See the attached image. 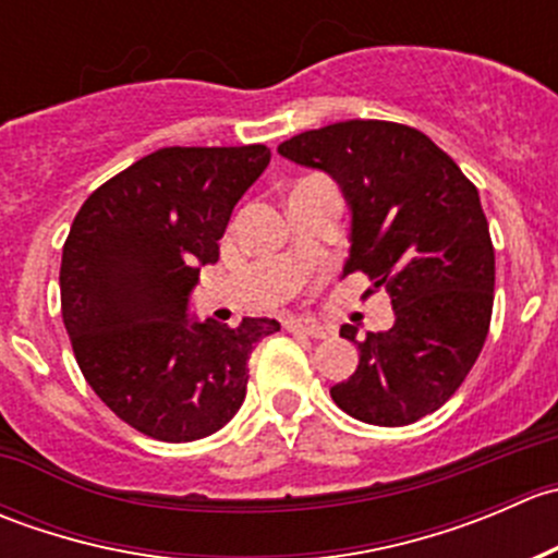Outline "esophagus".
<instances>
[{"mask_svg": "<svg viewBox=\"0 0 558 558\" xmlns=\"http://www.w3.org/2000/svg\"><path fill=\"white\" fill-rule=\"evenodd\" d=\"M286 329L296 331V335L315 337V340H320V337H326L324 326H320L318 320H313V318H289V320H286Z\"/></svg>", "mask_w": 558, "mask_h": 558, "instance_id": "1", "label": "esophagus"}]
</instances>
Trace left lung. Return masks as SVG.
I'll return each mask as SVG.
<instances>
[{"label":"left lung","instance_id":"obj_1","mask_svg":"<svg viewBox=\"0 0 558 558\" xmlns=\"http://www.w3.org/2000/svg\"><path fill=\"white\" fill-rule=\"evenodd\" d=\"M329 174L351 210L342 278L364 272L391 296L393 326L359 342V367L329 393L375 426L435 413L475 364L494 305V245L477 189L424 132L340 121L278 145ZM356 342V329H340Z\"/></svg>","mask_w":558,"mask_h":558}]
</instances>
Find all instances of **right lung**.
<instances>
[{"label": "right lung", "instance_id": "1", "mask_svg": "<svg viewBox=\"0 0 558 558\" xmlns=\"http://www.w3.org/2000/svg\"><path fill=\"white\" fill-rule=\"evenodd\" d=\"M269 148H161L99 185L61 253V315L83 378L143 435L191 442L232 421L275 318H189L234 205Z\"/></svg>", "mask_w": 558, "mask_h": 558}]
</instances>
